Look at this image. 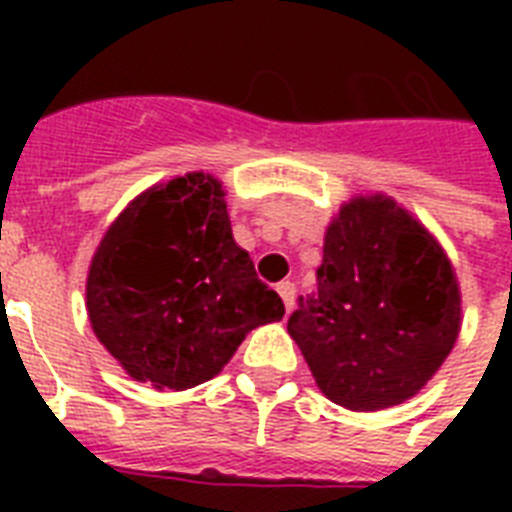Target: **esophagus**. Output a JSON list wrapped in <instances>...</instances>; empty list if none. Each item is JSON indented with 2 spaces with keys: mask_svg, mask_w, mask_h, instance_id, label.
I'll return each instance as SVG.
<instances>
[{
  "mask_svg": "<svg viewBox=\"0 0 512 512\" xmlns=\"http://www.w3.org/2000/svg\"><path fill=\"white\" fill-rule=\"evenodd\" d=\"M276 292H279L281 295V300H284V308H287V311H292V305H295V284H292V281H281L279 287H276Z\"/></svg>",
  "mask_w": 512,
  "mask_h": 512,
  "instance_id": "esophagus-1",
  "label": "esophagus"
}]
</instances>
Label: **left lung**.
<instances>
[{"label": "left lung", "instance_id": "8db88e82", "mask_svg": "<svg viewBox=\"0 0 512 512\" xmlns=\"http://www.w3.org/2000/svg\"><path fill=\"white\" fill-rule=\"evenodd\" d=\"M319 295L287 332L319 390L350 412L417 396L452 353L462 295L436 236L385 196H353L324 233Z\"/></svg>", "mask_w": 512, "mask_h": 512}]
</instances>
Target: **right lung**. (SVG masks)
I'll use <instances>...</instances> for the list:
<instances>
[{"instance_id": "right-lung-1", "label": "right lung", "mask_w": 512, "mask_h": 512, "mask_svg": "<svg viewBox=\"0 0 512 512\" xmlns=\"http://www.w3.org/2000/svg\"><path fill=\"white\" fill-rule=\"evenodd\" d=\"M87 316L132 380L188 390L212 380L284 303L233 241L209 172L151 185L108 225L87 271Z\"/></svg>"}]
</instances>
